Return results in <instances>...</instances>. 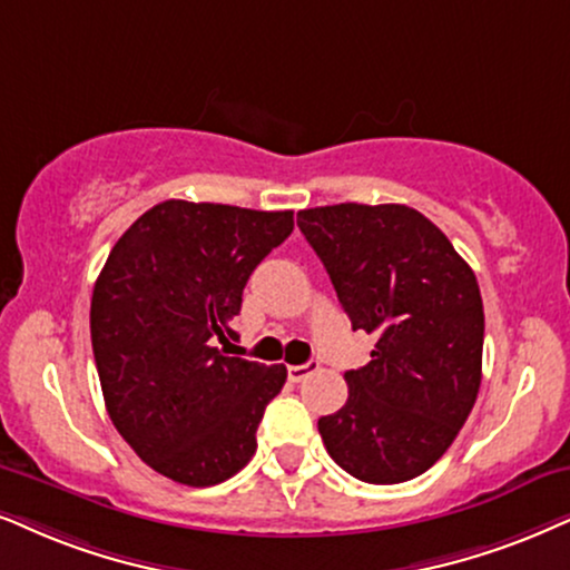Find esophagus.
I'll return each instance as SVG.
<instances>
[{
  "label": "esophagus",
  "instance_id": "esophagus-1",
  "mask_svg": "<svg viewBox=\"0 0 570 570\" xmlns=\"http://www.w3.org/2000/svg\"><path fill=\"white\" fill-rule=\"evenodd\" d=\"M318 371V360H309V363H302V365H289V379L292 381H305L309 373Z\"/></svg>",
  "mask_w": 570,
  "mask_h": 570
}]
</instances>
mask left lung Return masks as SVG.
<instances>
[{
  "label": "left lung",
  "mask_w": 570,
  "mask_h": 570,
  "mask_svg": "<svg viewBox=\"0 0 570 570\" xmlns=\"http://www.w3.org/2000/svg\"><path fill=\"white\" fill-rule=\"evenodd\" d=\"M352 328L376 334L371 363L344 373L350 397L323 415L328 455L368 484L429 471L455 442L481 386L484 305L471 265L407 205L297 213Z\"/></svg>",
  "instance_id": "obj_1"
}]
</instances>
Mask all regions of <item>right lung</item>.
Returning <instances> with one entry per match:
<instances>
[{"instance_id": "1", "label": "right lung", "mask_w": 570, "mask_h": 570, "mask_svg": "<svg viewBox=\"0 0 570 570\" xmlns=\"http://www.w3.org/2000/svg\"><path fill=\"white\" fill-rule=\"evenodd\" d=\"M294 213L168 199L115 242L91 294V347L115 429L149 468L186 487L232 479L257 450L286 365L228 357L215 342L252 271Z\"/></svg>"}]
</instances>
